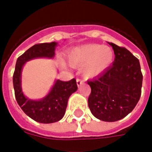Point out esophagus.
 <instances>
[{
  "label": "esophagus",
  "mask_w": 152,
  "mask_h": 152,
  "mask_svg": "<svg viewBox=\"0 0 152 152\" xmlns=\"http://www.w3.org/2000/svg\"><path fill=\"white\" fill-rule=\"evenodd\" d=\"M76 83H77V86L80 87L82 84H83V80H82L81 79H76Z\"/></svg>",
  "instance_id": "obj_1"
}]
</instances>
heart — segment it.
I'll use <instances>...</instances> for the list:
<instances>
[{
  "label": "heart",
  "mask_w": 152,
  "mask_h": 152,
  "mask_svg": "<svg viewBox=\"0 0 152 152\" xmlns=\"http://www.w3.org/2000/svg\"><path fill=\"white\" fill-rule=\"evenodd\" d=\"M65 57L72 67H82L83 76L93 78L108 69L113 62L114 53L109 46L89 43L73 47L66 53ZM61 65L64 66L63 64Z\"/></svg>",
  "instance_id": "heart-1"
}]
</instances>
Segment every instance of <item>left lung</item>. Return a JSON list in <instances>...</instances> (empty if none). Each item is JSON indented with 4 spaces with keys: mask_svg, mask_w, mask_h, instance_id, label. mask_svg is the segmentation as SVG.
<instances>
[{
    "mask_svg": "<svg viewBox=\"0 0 152 152\" xmlns=\"http://www.w3.org/2000/svg\"><path fill=\"white\" fill-rule=\"evenodd\" d=\"M115 55L113 65L88 81L91 92L88 106L95 118L113 122L122 119L137 106L141 95L143 75L139 60L127 49L109 43Z\"/></svg>",
    "mask_w": 152,
    "mask_h": 152,
    "instance_id": "obj_1",
    "label": "left lung"
}]
</instances>
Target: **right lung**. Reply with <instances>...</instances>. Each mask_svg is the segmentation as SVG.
<instances>
[{
  "mask_svg": "<svg viewBox=\"0 0 152 152\" xmlns=\"http://www.w3.org/2000/svg\"><path fill=\"white\" fill-rule=\"evenodd\" d=\"M57 42L36 44L18 57L13 74V87L19 106L28 117L37 122L50 124L57 122L64 117L68 100L70 95L76 91L77 84L75 79L69 81L56 80L50 92L42 99H30L24 95L21 87V73L23 65L32 59L55 56Z\"/></svg>",
  "mask_w": 152,
  "mask_h": 152,
  "instance_id": "obj_1",
  "label": "right lung"
}]
</instances>
